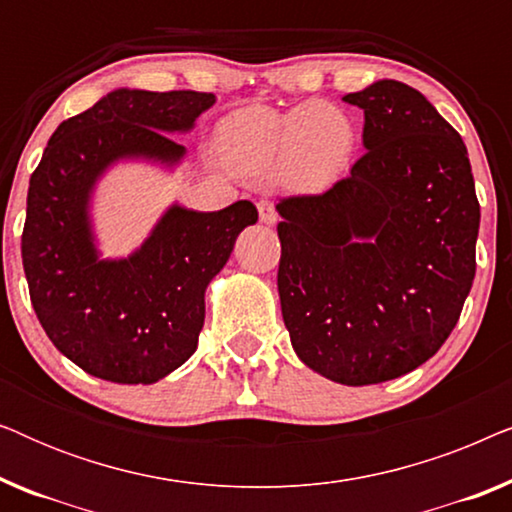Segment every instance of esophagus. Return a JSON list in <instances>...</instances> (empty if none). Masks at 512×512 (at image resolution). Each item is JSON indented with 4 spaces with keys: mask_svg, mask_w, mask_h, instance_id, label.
<instances>
[{
    "mask_svg": "<svg viewBox=\"0 0 512 512\" xmlns=\"http://www.w3.org/2000/svg\"><path fill=\"white\" fill-rule=\"evenodd\" d=\"M256 207H258V216H261V223H265V226H275L277 223L275 205H272L270 200H261Z\"/></svg>",
    "mask_w": 512,
    "mask_h": 512,
    "instance_id": "34e87169",
    "label": "esophagus"
}]
</instances>
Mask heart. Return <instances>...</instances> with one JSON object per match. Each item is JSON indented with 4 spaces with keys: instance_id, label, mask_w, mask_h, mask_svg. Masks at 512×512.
<instances>
[{
    "instance_id": "1",
    "label": "heart",
    "mask_w": 512,
    "mask_h": 512,
    "mask_svg": "<svg viewBox=\"0 0 512 512\" xmlns=\"http://www.w3.org/2000/svg\"><path fill=\"white\" fill-rule=\"evenodd\" d=\"M219 146L242 172L321 191L352 160L356 128L333 104H303L289 114L249 107L219 125Z\"/></svg>"
}]
</instances>
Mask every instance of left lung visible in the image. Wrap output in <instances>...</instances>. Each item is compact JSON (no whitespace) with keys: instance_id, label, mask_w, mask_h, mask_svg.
Masks as SVG:
<instances>
[{"instance_id":"8db88e82","label":"left lung","mask_w":512,"mask_h":512,"mask_svg":"<svg viewBox=\"0 0 512 512\" xmlns=\"http://www.w3.org/2000/svg\"><path fill=\"white\" fill-rule=\"evenodd\" d=\"M363 109L352 174L277 205V289L293 352L326 380H396L443 347L475 277L480 205L459 132L401 81L342 97Z\"/></svg>"}]
</instances>
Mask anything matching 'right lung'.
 <instances>
[{"label":"right lung","instance_id":"1","mask_svg":"<svg viewBox=\"0 0 512 512\" xmlns=\"http://www.w3.org/2000/svg\"><path fill=\"white\" fill-rule=\"evenodd\" d=\"M216 97L195 90L116 88L58 125L30 179L23 268L44 331L88 375L153 384L191 359L205 324V291L258 221L249 200L219 212L179 202L128 256L104 258L95 193L118 165L174 172L188 135Z\"/></svg>","mask_w":512,"mask_h":512}]
</instances>
